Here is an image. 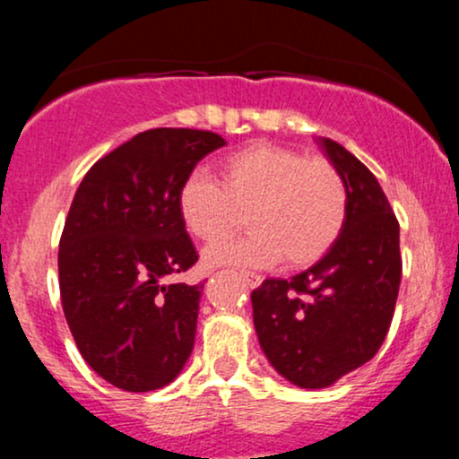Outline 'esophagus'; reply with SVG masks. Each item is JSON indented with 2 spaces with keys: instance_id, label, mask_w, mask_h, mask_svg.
<instances>
[{
  "instance_id": "esophagus-1",
  "label": "esophagus",
  "mask_w": 459,
  "mask_h": 459,
  "mask_svg": "<svg viewBox=\"0 0 459 459\" xmlns=\"http://www.w3.org/2000/svg\"><path fill=\"white\" fill-rule=\"evenodd\" d=\"M241 278H244V282L250 289H256L263 282V278L259 276V273H255V272H241Z\"/></svg>"
}]
</instances>
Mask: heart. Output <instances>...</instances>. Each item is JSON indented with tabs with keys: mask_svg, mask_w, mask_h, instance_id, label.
<instances>
[{
	"mask_svg": "<svg viewBox=\"0 0 459 459\" xmlns=\"http://www.w3.org/2000/svg\"><path fill=\"white\" fill-rule=\"evenodd\" d=\"M178 213L196 239L215 244L247 218L250 233L204 252L207 265L291 267L315 263L334 246L347 215L343 177L324 160L255 142L220 161V183L192 172Z\"/></svg>",
	"mask_w": 459,
	"mask_h": 459,
	"instance_id": "obj_1",
	"label": "heart"
}]
</instances>
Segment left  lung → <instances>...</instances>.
Listing matches in <instances>:
<instances>
[{
	"mask_svg": "<svg viewBox=\"0 0 459 459\" xmlns=\"http://www.w3.org/2000/svg\"><path fill=\"white\" fill-rule=\"evenodd\" d=\"M343 177L347 215L334 246L291 281L252 291L263 354L287 382L328 388L377 354L402 282L399 222L380 183L334 140H315Z\"/></svg>",
	"mask_w": 459,
	"mask_h": 459,
	"instance_id": "obj_1",
	"label": "left lung"
}]
</instances>
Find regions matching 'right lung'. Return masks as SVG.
Here are the masks:
<instances>
[{
  "label": "right lung",
  "mask_w": 459,
  "mask_h": 459,
  "mask_svg": "<svg viewBox=\"0 0 459 459\" xmlns=\"http://www.w3.org/2000/svg\"><path fill=\"white\" fill-rule=\"evenodd\" d=\"M224 144L212 131L149 129L79 183L57 252L62 308L83 360L116 388L157 391L192 354L203 284L163 281L198 261L178 192Z\"/></svg>",
  "instance_id": "1"
}]
</instances>
